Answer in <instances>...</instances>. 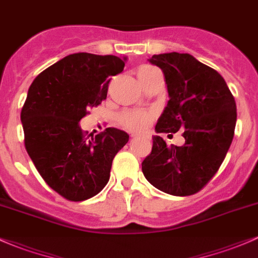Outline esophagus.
<instances>
[{"mask_svg": "<svg viewBox=\"0 0 258 258\" xmlns=\"http://www.w3.org/2000/svg\"><path fill=\"white\" fill-rule=\"evenodd\" d=\"M130 137H132V138H140V135H138V134H132V135H130Z\"/></svg>", "mask_w": 258, "mask_h": 258, "instance_id": "34e87169", "label": "esophagus"}]
</instances>
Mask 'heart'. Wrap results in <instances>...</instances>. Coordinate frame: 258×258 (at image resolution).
<instances>
[{
	"label": "heart",
	"instance_id": "1",
	"mask_svg": "<svg viewBox=\"0 0 258 258\" xmlns=\"http://www.w3.org/2000/svg\"><path fill=\"white\" fill-rule=\"evenodd\" d=\"M152 69L154 68L151 66H143L138 71V74L152 70ZM152 119H154V113L151 110H125L119 117V123L124 128L133 130V132H143L151 123Z\"/></svg>",
	"mask_w": 258,
	"mask_h": 258
}]
</instances>
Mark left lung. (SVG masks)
Masks as SVG:
<instances>
[{
	"label": "left lung",
	"mask_w": 258,
	"mask_h": 258,
	"mask_svg": "<svg viewBox=\"0 0 258 258\" xmlns=\"http://www.w3.org/2000/svg\"><path fill=\"white\" fill-rule=\"evenodd\" d=\"M149 61L163 71L170 97L155 130H182L184 145L168 146L155 135L151 154L141 163L143 173L168 195H195L218 172L231 145L235 98L221 75L192 55L167 52Z\"/></svg>",
	"instance_id": "obj_1"
}]
</instances>
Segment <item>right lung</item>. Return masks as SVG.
Instances as JSON below:
<instances>
[{"label": "right lung", "mask_w": 258, "mask_h": 258, "mask_svg": "<svg viewBox=\"0 0 258 258\" xmlns=\"http://www.w3.org/2000/svg\"><path fill=\"white\" fill-rule=\"evenodd\" d=\"M126 57L76 52L35 77L21 112L24 145L49 187L73 202L98 195L129 135L107 128L87 135L79 121L107 98L110 77ZM91 138H90L89 137Z\"/></svg>", "instance_id": "1"}]
</instances>
